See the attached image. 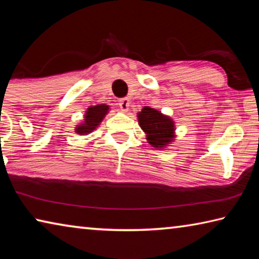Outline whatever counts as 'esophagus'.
<instances>
[{"instance_id": "1", "label": "esophagus", "mask_w": 259, "mask_h": 259, "mask_svg": "<svg viewBox=\"0 0 259 259\" xmlns=\"http://www.w3.org/2000/svg\"><path fill=\"white\" fill-rule=\"evenodd\" d=\"M119 105H120V108H121L122 111H123L124 113L129 111L130 102H129V99H128V98H123V99H121V100H120V103H119Z\"/></svg>"}]
</instances>
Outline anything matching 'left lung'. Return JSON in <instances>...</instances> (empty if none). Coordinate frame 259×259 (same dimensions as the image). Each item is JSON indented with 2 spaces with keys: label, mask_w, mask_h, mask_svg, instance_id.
Returning a JSON list of instances; mask_svg holds the SVG:
<instances>
[{
  "label": "left lung",
  "mask_w": 259,
  "mask_h": 259,
  "mask_svg": "<svg viewBox=\"0 0 259 259\" xmlns=\"http://www.w3.org/2000/svg\"><path fill=\"white\" fill-rule=\"evenodd\" d=\"M140 128L146 134L148 144L155 148H164L172 143L175 135V122L171 117L148 106L137 114Z\"/></svg>",
  "instance_id": "left-lung-1"
}]
</instances>
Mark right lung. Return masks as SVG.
Returning <instances> with one entry per match:
<instances>
[{"label":"right lung","mask_w":259,"mask_h":259,"mask_svg":"<svg viewBox=\"0 0 259 259\" xmlns=\"http://www.w3.org/2000/svg\"><path fill=\"white\" fill-rule=\"evenodd\" d=\"M108 111L109 106L105 104L90 106L85 111L84 120H83L82 123L76 125L75 133L81 136L93 133V131L100 124V122L104 120V117L106 116Z\"/></svg>","instance_id":"right-lung-1"}]
</instances>
